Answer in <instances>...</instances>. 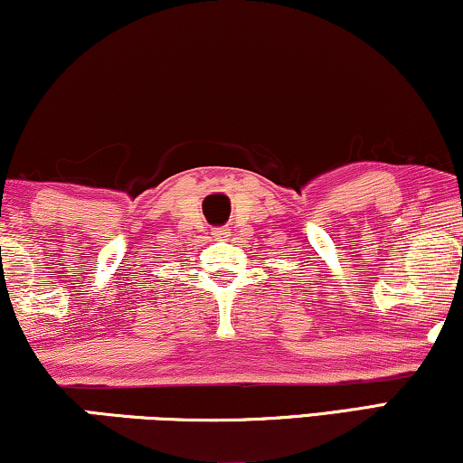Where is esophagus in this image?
Listing matches in <instances>:
<instances>
[{
    "label": "esophagus",
    "instance_id": "esophagus-1",
    "mask_svg": "<svg viewBox=\"0 0 463 463\" xmlns=\"http://www.w3.org/2000/svg\"><path fill=\"white\" fill-rule=\"evenodd\" d=\"M226 234H229V232H226V231H216V237H220V239L226 237Z\"/></svg>",
    "mask_w": 463,
    "mask_h": 463
}]
</instances>
